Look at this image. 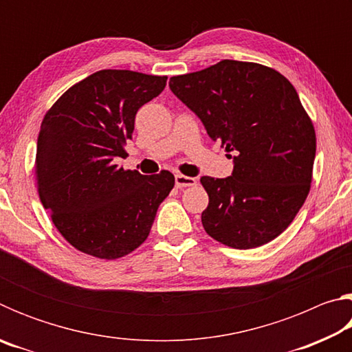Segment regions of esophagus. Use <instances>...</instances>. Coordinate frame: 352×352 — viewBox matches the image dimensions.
Wrapping results in <instances>:
<instances>
[{
    "label": "esophagus",
    "mask_w": 352,
    "mask_h": 352,
    "mask_svg": "<svg viewBox=\"0 0 352 352\" xmlns=\"http://www.w3.org/2000/svg\"><path fill=\"white\" fill-rule=\"evenodd\" d=\"M175 184L177 188H190V186H195L197 184V180L192 177H186V175H182V174H177L175 175Z\"/></svg>",
    "instance_id": "esophagus-1"
}]
</instances>
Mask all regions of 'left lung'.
<instances>
[{
	"mask_svg": "<svg viewBox=\"0 0 352 352\" xmlns=\"http://www.w3.org/2000/svg\"><path fill=\"white\" fill-rule=\"evenodd\" d=\"M169 87L210 138L234 152L233 175L200 178L210 197L205 231L237 250L269 243L294 222L312 183L317 136L294 85L265 65L220 60L170 77Z\"/></svg>",
	"mask_w": 352,
	"mask_h": 352,
	"instance_id": "8db88e82",
	"label": "left lung"
}]
</instances>
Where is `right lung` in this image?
Instances as JSON below:
<instances>
[{
  "mask_svg": "<svg viewBox=\"0 0 352 352\" xmlns=\"http://www.w3.org/2000/svg\"><path fill=\"white\" fill-rule=\"evenodd\" d=\"M168 76L100 69L74 83L41 121L35 155L38 197L67 242L113 261L147 239L174 188L169 170L141 175L119 168L135 115L164 90Z\"/></svg>",
  "mask_w": 352,
  "mask_h": 352,
  "instance_id": "right-lung-1",
  "label": "right lung"
}]
</instances>
